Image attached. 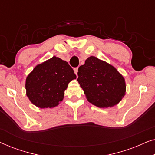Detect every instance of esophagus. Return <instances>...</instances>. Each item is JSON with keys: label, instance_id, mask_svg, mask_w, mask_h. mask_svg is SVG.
Segmentation results:
<instances>
[{"label": "esophagus", "instance_id": "34e87169", "mask_svg": "<svg viewBox=\"0 0 155 155\" xmlns=\"http://www.w3.org/2000/svg\"><path fill=\"white\" fill-rule=\"evenodd\" d=\"M74 72H75V75H78V68H74Z\"/></svg>", "mask_w": 155, "mask_h": 155}]
</instances>
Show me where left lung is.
I'll list each match as a JSON object with an SVG mask.
<instances>
[{"instance_id":"obj_1","label":"left lung","mask_w":155,"mask_h":155,"mask_svg":"<svg viewBox=\"0 0 155 155\" xmlns=\"http://www.w3.org/2000/svg\"><path fill=\"white\" fill-rule=\"evenodd\" d=\"M78 81L87 99L99 108L114 107L126 92L123 76L114 66L91 56L78 68Z\"/></svg>"}]
</instances>
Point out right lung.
Segmentation results:
<instances>
[{
    "instance_id": "obj_1",
    "label": "right lung",
    "mask_w": 155,
    "mask_h": 155,
    "mask_svg": "<svg viewBox=\"0 0 155 155\" xmlns=\"http://www.w3.org/2000/svg\"><path fill=\"white\" fill-rule=\"evenodd\" d=\"M75 78L68 62L54 56L37 65L27 76V96L38 107H54L63 100L68 84Z\"/></svg>"
}]
</instances>
